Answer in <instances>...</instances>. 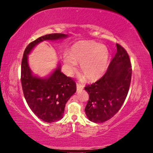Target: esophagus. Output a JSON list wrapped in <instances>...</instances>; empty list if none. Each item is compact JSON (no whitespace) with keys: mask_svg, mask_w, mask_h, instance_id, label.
<instances>
[{"mask_svg":"<svg viewBox=\"0 0 153 153\" xmlns=\"http://www.w3.org/2000/svg\"><path fill=\"white\" fill-rule=\"evenodd\" d=\"M76 86H77V90H81L84 88L83 85H82L81 84H79V83H77V84H76Z\"/></svg>","mask_w":153,"mask_h":153,"instance_id":"34e87169","label":"esophagus"}]
</instances>
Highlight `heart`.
<instances>
[{
    "mask_svg": "<svg viewBox=\"0 0 153 153\" xmlns=\"http://www.w3.org/2000/svg\"><path fill=\"white\" fill-rule=\"evenodd\" d=\"M109 51L107 47L94 41H82L71 46L69 55H65L63 62L67 71L71 74L79 63L82 74L88 79L102 76L107 70Z\"/></svg>",
    "mask_w": 153,
    "mask_h": 153,
    "instance_id": "1",
    "label": "heart"
}]
</instances>
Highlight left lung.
<instances>
[{
    "instance_id": "obj_1",
    "label": "left lung",
    "mask_w": 153,
    "mask_h": 153,
    "mask_svg": "<svg viewBox=\"0 0 153 153\" xmlns=\"http://www.w3.org/2000/svg\"><path fill=\"white\" fill-rule=\"evenodd\" d=\"M117 53L101 78L84 88L89 94L85 112L90 121L104 123L117 113L128 95L131 78L129 55L116 44Z\"/></svg>"
}]
</instances>
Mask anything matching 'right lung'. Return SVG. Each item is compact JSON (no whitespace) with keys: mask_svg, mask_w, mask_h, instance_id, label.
Listing matches in <instances>:
<instances>
[{"mask_svg":"<svg viewBox=\"0 0 153 153\" xmlns=\"http://www.w3.org/2000/svg\"><path fill=\"white\" fill-rule=\"evenodd\" d=\"M67 37L64 33H51L38 38L25 49L21 67V82L24 97L31 110L40 120L47 123L63 118L65 104L76 92V84L71 77L61 71L58 66L48 77L41 78L33 75L27 55L33 48L45 40H57Z\"/></svg>","mask_w":153,"mask_h":153,"instance_id":"add662e5","label":"right lung"}]
</instances>
